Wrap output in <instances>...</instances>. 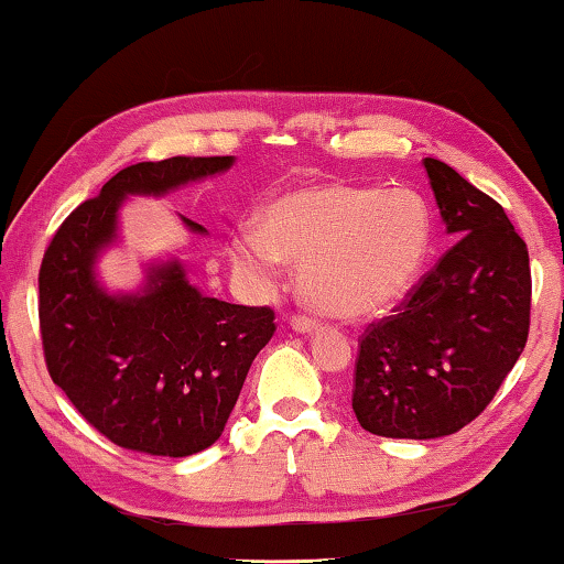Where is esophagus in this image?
I'll use <instances>...</instances> for the list:
<instances>
[{
	"label": "esophagus",
	"mask_w": 564,
	"mask_h": 564,
	"mask_svg": "<svg viewBox=\"0 0 564 564\" xmlns=\"http://www.w3.org/2000/svg\"><path fill=\"white\" fill-rule=\"evenodd\" d=\"M290 324H292V329L300 332V334H312V332L319 329V322H314L310 317H302V314H297V317H292Z\"/></svg>",
	"instance_id": "esophagus-1"
}]
</instances>
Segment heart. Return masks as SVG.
<instances>
[{"label":"heart","instance_id":"1","mask_svg":"<svg viewBox=\"0 0 564 564\" xmlns=\"http://www.w3.org/2000/svg\"><path fill=\"white\" fill-rule=\"evenodd\" d=\"M260 223L232 235L235 270L270 290L282 262L300 267L302 297L339 319L389 310L416 282L431 247L429 207L403 187H292L264 205Z\"/></svg>","mask_w":564,"mask_h":564}]
</instances>
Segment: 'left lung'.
Instances as JSON below:
<instances>
[{
  "label": "left lung",
  "mask_w": 564,
  "mask_h": 564,
  "mask_svg": "<svg viewBox=\"0 0 564 564\" xmlns=\"http://www.w3.org/2000/svg\"><path fill=\"white\" fill-rule=\"evenodd\" d=\"M441 220L458 240L359 344L351 409L387 438L451 436L480 416L530 329V257L490 195L423 158Z\"/></svg>",
  "instance_id": "1"
}]
</instances>
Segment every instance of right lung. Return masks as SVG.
<instances>
[{
    "mask_svg": "<svg viewBox=\"0 0 564 564\" xmlns=\"http://www.w3.org/2000/svg\"><path fill=\"white\" fill-rule=\"evenodd\" d=\"M235 155L135 163L58 227L39 270V327L48 377L116 443L185 458L223 436L247 371L274 334L270 307L207 297L181 260L151 262L135 292H108L96 262L118 240L131 195L161 197L230 171ZM195 235H207L181 215Z\"/></svg>",
    "mask_w": 564,
    "mask_h": 564,
    "instance_id": "right-lung-1",
    "label": "right lung"
}]
</instances>
